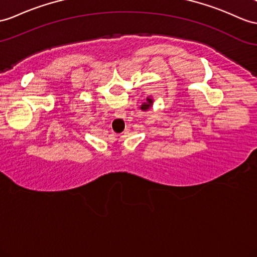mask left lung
<instances>
[{"instance_id": "left-lung-1", "label": "left lung", "mask_w": 257, "mask_h": 257, "mask_svg": "<svg viewBox=\"0 0 257 257\" xmlns=\"http://www.w3.org/2000/svg\"><path fill=\"white\" fill-rule=\"evenodd\" d=\"M152 105H153V99L150 98V97H147V98H146V101L143 102L140 108H141V110H143V111H147V110L150 109V107H152Z\"/></svg>"}]
</instances>
